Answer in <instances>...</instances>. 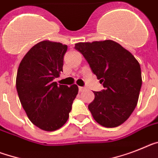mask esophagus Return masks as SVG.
<instances>
[{"instance_id": "esophagus-1", "label": "esophagus", "mask_w": 158, "mask_h": 158, "mask_svg": "<svg viewBox=\"0 0 158 158\" xmlns=\"http://www.w3.org/2000/svg\"><path fill=\"white\" fill-rule=\"evenodd\" d=\"M79 91H83L85 90V87H79Z\"/></svg>"}]
</instances>
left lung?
<instances>
[{
	"mask_svg": "<svg viewBox=\"0 0 158 158\" xmlns=\"http://www.w3.org/2000/svg\"><path fill=\"white\" fill-rule=\"evenodd\" d=\"M75 48L104 87L93 91L95 99L88 105L94 120L105 128L119 126L128 120L138 101L142 84L138 61L112 40L79 42Z\"/></svg>",
	"mask_w": 158,
	"mask_h": 158,
	"instance_id": "obj_1",
	"label": "left lung"
}]
</instances>
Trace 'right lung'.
Instances as JSON below:
<instances>
[{"label": "right lung", "instance_id": "add662e5", "mask_svg": "<svg viewBox=\"0 0 158 158\" xmlns=\"http://www.w3.org/2000/svg\"><path fill=\"white\" fill-rule=\"evenodd\" d=\"M67 50L60 42H38L23 57L17 73V91L28 118L47 132L66 124L79 91L76 84L58 86L54 82L63 71Z\"/></svg>", "mask_w": 158, "mask_h": 158}]
</instances>
